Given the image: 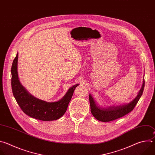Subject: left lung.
Segmentation results:
<instances>
[{"label":"left lung","mask_w":155,"mask_h":155,"mask_svg":"<svg viewBox=\"0 0 155 155\" xmlns=\"http://www.w3.org/2000/svg\"><path fill=\"white\" fill-rule=\"evenodd\" d=\"M145 86V80H143V84L136 97L127 104L119 106H113L108 108H102L99 107L94 101L91 94L89 96L90 103L91 107V112L96 119L102 122H108L120 118L134 109L139 100L142 95Z\"/></svg>","instance_id":"left-lung-1"}]
</instances>
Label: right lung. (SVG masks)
Segmentation results:
<instances>
[{
    "label": "right lung",
    "mask_w": 155,
    "mask_h": 155,
    "mask_svg": "<svg viewBox=\"0 0 155 155\" xmlns=\"http://www.w3.org/2000/svg\"><path fill=\"white\" fill-rule=\"evenodd\" d=\"M18 54L14 59L11 69L12 88L13 96L23 112L27 115L41 121H53L60 118L67 110L74 90L78 84L70 87L59 101L48 102L29 94L21 84L18 75Z\"/></svg>",
    "instance_id": "1"
}]
</instances>
